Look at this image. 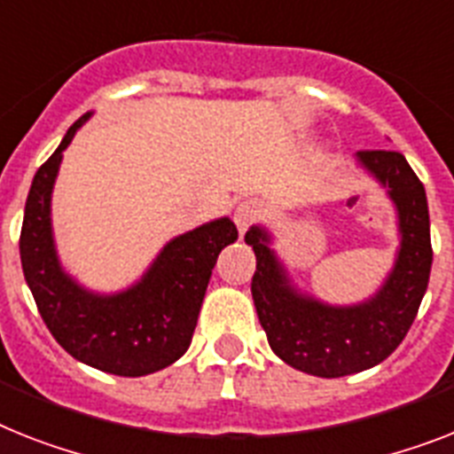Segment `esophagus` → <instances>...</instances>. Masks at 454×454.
Masks as SVG:
<instances>
[{
    "instance_id": "34e87169",
    "label": "esophagus",
    "mask_w": 454,
    "mask_h": 454,
    "mask_svg": "<svg viewBox=\"0 0 454 454\" xmlns=\"http://www.w3.org/2000/svg\"><path fill=\"white\" fill-rule=\"evenodd\" d=\"M262 211H260V206L254 204V201H241V204L236 206V211H234V223L236 227H239V234H246V231L253 227L257 220H260Z\"/></svg>"
}]
</instances>
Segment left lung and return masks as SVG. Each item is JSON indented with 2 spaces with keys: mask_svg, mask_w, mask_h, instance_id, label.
<instances>
[{
  "mask_svg": "<svg viewBox=\"0 0 454 454\" xmlns=\"http://www.w3.org/2000/svg\"><path fill=\"white\" fill-rule=\"evenodd\" d=\"M357 160L387 187L402 230L395 271L371 301L334 309L301 297L269 248L267 231H246L257 257L250 292L269 346L310 376L340 378L380 364L406 339L429 286L434 253L425 185L402 153L359 151Z\"/></svg>",
  "mask_w": 454,
  "mask_h": 454,
  "instance_id": "8db88e82",
  "label": "left lung"
}]
</instances>
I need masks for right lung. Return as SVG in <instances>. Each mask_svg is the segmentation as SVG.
I'll use <instances>...</instances> for the list:
<instances>
[{
    "label": "right lung",
    "mask_w": 454,
    "mask_h": 454,
    "mask_svg": "<svg viewBox=\"0 0 454 454\" xmlns=\"http://www.w3.org/2000/svg\"><path fill=\"white\" fill-rule=\"evenodd\" d=\"M88 118L67 129L34 176L20 230L22 273L46 327L71 357L115 376H148L187 350L215 260L239 231L230 218H220L178 236L141 283L114 297L78 287L59 269L52 246L51 192L62 151Z\"/></svg>",
    "instance_id": "1"
}]
</instances>
